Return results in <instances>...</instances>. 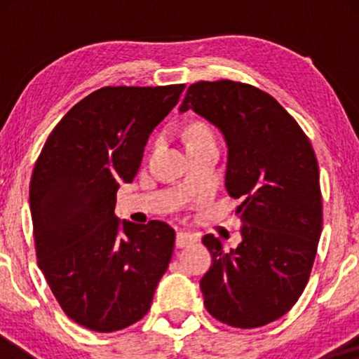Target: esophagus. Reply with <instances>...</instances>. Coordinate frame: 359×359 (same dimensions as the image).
<instances>
[{
  "instance_id": "obj_1",
  "label": "esophagus",
  "mask_w": 359,
  "mask_h": 359,
  "mask_svg": "<svg viewBox=\"0 0 359 359\" xmlns=\"http://www.w3.org/2000/svg\"><path fill=\"white\" fill-rule=\"evenodd\" d=\"M198 242V237L191 232H178L176 233V248H183L186 245L196 243Z\"/></svg>"
}]
</instances>
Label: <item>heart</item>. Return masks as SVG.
<instances>
[{
	"mask_svg": "<svg viewBox=\"0 0 359 359\" xmlns=\"http://www.w3.org/2000/svg\"><path fill=\"white\" fill-rule=\"evenodd\" d=\"M186 137H188V144H191V142H198V140H204V139H209V137H212V134H210L209 127L204 126V124H193L188 129V134H186Z\"/></svg>",
	"mask_w": 359,
	"mask_h": 359,
	"instance_id": "heart-1",
	"label": "heart"
}]
</instances>
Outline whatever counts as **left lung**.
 Masks as SVG:
<instances>
[{"mask_svg":"<svg viewBox=\"0 0 359 359\" xmlns=\"http://www.w3.org/2000/svg\"><path fill=\"white\" fill-rule=\"evenodd\" d=\"M188 109L225 137V188L240 199L242 224V242L230 252L212 233L203 238L212 255L201 279L204 306L230 327H263L291 311L311 276L322 232L316 151L296 119L247 83H194L180 106Z\"/></svg>","mask_w":359,"mask_h":359,"instance_id":"obj_1","label":"left lung"}]
</instances>
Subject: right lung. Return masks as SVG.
Wrapping results in <instances>:
<instances>
[{
    "instance_id": "add662e5",
    "label": "right lung",
    "mask_w": 359,
    "mask_h": 359,
    "mask_svg": "<svg viewBox=\"0 0 359 359\" xmlns=\"http://www.w3.org/2000/svg\"><path fill=\"white\" fill-rule=\"evenodd\" d=\"M186 85L104 86L50 132L29 186L37 263L62 311L109 333L149 312L175 248L160 220L122 222L116 194L139 171L151 130Z\"/></svg>"
}]
</instances>
